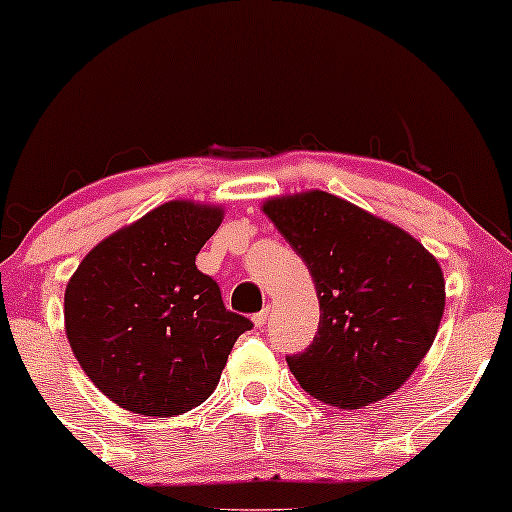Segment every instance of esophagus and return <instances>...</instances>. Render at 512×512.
<instances>
[{"label":"esophagus","mask_w":512,"mask_h":512,"mask_svg":"<svg viewBox=\"0 0 512 512\" xmlns=\"http://www.w3.org/2000/svg\"><path fill=\"white\" fill-rule=\"evenodd\" d=\"M267 320H269V310L267 308L252 315V322H255V327H264V325H267Z\"/></svg>","instance_id":"esophagus-1"}]
</instances>
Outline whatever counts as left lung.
I'll return each mask as SVG.
<instances>
[{
    "label": "left lung",
    "mask_w": 512,
    "mask_h": 512,
    "mask_svg": "<svg viewBox=\"0 0 512 512\" xmlns=\"http://www.w3.org/2000/svg\"><path fill=\"white\" fill-rule=\"evenodd\" d=\"M315 281L320 327L286 356L308 395L361 409L399 390L436 339L445 279L436 257L395 223L322 190L262 204Z\"/></svg>",
    "instance_id": "1"
}]
</instances>
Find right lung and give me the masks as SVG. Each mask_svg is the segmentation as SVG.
<instances>
[{"label": "right lung", "instance_id": "1", "mask_svg": "<svg viewBox=\"0 0 512 512\" xmlns=\"http://www.w3.org/2000/svg\"><path fill=\"white\" fill-rule=\"evenodd\" d=\"M221 221L214 204L166 202L101 240L69 279V346L117 407L161 419L199 407L252 327L195 264Z\"/></svg>", "mask_w": 512, "mask_h": 512}]
</instances>
